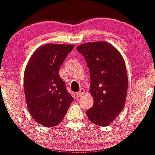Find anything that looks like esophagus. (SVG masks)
Listing matches in <instances>:
<instances>
[{
    "instance_id": "1",
    "label": "esophagus",
    "mask_w": 155,
    "mask_h": 155,
    "mask_svg": "<svg viewBox=\"0 0 155 155\" xmlns=\"http://www.w3.org/2000/svg\"><path fill=\"white\" fill-rule=\"evenodd\" d=\"M84 94V89H81V90H79V92H78L77 93H76V97H81V96H82Z\"/></svg>"
}]
</instances>
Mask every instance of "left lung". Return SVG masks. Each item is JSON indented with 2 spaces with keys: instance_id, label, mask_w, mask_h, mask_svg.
I'll return each instance as SVG.
<instances>
[{
  "instance_id": "8db88e82",
  "label": "left lung",
  "mask_w": 155,
  "mask_h": 155,
  "mask_svg": "<svg viewBox=\"0 0 155 155\" xmlns=\"http://www.w3.org/2000/svg\"><path fill=\"white\" fill-rule=\"evenodd\" d=\"M90 74V94L94 104L87 110L89 120L98 126H108L123 109L127 92V74L120 52L105 41L79 45Z\"/></svg>"
}]
</instances>
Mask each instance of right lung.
I'll list each match as a JSON object with an SVG mask.
<instances>
[{"instance_id": "1", "label": "right lung", "mask_w": 155, "mask_h": 155, "mask_svg": "<svg viewBox=\"0 0 155 155\" xmlns=\"http://www.w3.org/2000/svg\"><path fill=\"white\" fill-rule=\"evenodd\" d=\"M71 44H45L33 53L25 70L24 90L30 114L38 123L53 127L61 122L74 98L59 69L74 49Z\"/></svg>"}]
</instances>
